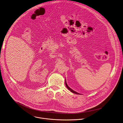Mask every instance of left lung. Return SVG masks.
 Wrapping results in <instances>:
<instances>
[{"instance_id":"obj_1","label":"left lung","mask_w":123,"mask_h":123,"mask_svg":"<svg viewBox=\"0 0 123 123\" xmlns=\"http://www.w3.org/2000/svg\"><path fill=\"white\" fill-rule=\"evenodd\" d=\"M65 84H66V86H67V87L71 92H72V93H74V94H79V93H77V92H76L75 91H74L73 90H72L71 88H70L68 86V85H67V82H66V81H65Z\"/></svg>"}]
</instances>
